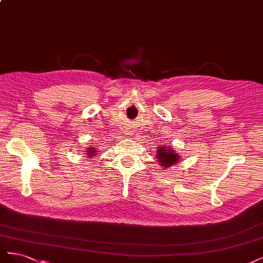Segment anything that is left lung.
<instances>
[{
    "mask_svg": "<svg viewBox=\"0 0 263 263\" xmlns=\"http://www.w3.org/2000/svg\"><path fill=\"white\" fill-rule=\"evenodd\" d=\"M156 155L159 163H160L161 166H164V168H169V166H172L180 161V156L169 147H159L158 154Z\"/></svg>",
    "mask_w": 263,
    "mask_h": 263,
    "instance_id": "8db88e82",
    "label": "left lung"
}]
</instances>
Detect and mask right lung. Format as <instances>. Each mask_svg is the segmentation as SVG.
Masks as SVG:
<instances>
[{"label":"right lung","mask_w":263,"mask_h":263,"mask_svg":"<svg viewBox=\"0 0 263 263\" xmlns=\"http://www.w3.org/2000/svg\"><path fill=\"white\" fill-rule=\"evenodd\" d=\"M94 154H95V148H90V150L87 151V156L86 157H94Z\"/></svg>","instance_id":"right-lung-1"}]
</instances>
